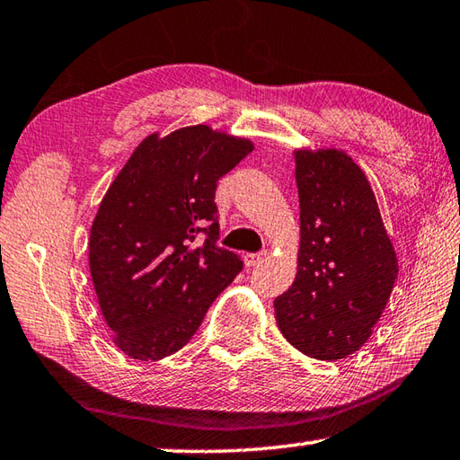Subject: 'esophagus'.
I'll return each instance as SVG.
<instances>
[{
	"label": "esophagus",
	"instance_id": "1",
	"mask_svg": "<svg viewBox=\"0 0 460 460\" xmlns=\"http://www.w3.org/2000/svg\"><path fill=\"white\" fill-rule=\"evenodd\" d=\"M266 258H268V254H266V252H256V254H244V264H246V266H258V264H262Z\"/></svg>",
	"mask_w": 460,
	"mask_h": 460
}]
</instances>
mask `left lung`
<instances>
[{"label":"left lung","instance_id":"1","mask_svg":"<svg viewBox=\"0 0 460 460\" xmlns=\"http://www.w3.org/2000/svg\"><path fill=\"white\" fill-rule=\"evenodd\" d=\"M300 200L298 268L274 300L276 324L318 360L357 352L391 298L398 260L375 192L358 164L336 148L294 150Z\"/></svg>","mask_w":460,"mask_h":460}]
</instances>
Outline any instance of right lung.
<instances>
[{
  "label": "right lung",
  "instance_id": "right-lung-1",
  "mask_svg": "<svg viewBox=\"0 0 460 460\" xmlns=\"http://www.w3.org/2000/svg\"><path fill=\"white\" fill-rule=\"evenodd\" d=\"M252 150L246 137L204 124L155 132L102 198L90 230V272L102 314L128 357L178 352L242 270L238 254L216 244L214 194L216 181Z\"/></svg>",
  "mask_w": 460,
  "mask_h": 460
}]
</instances>
